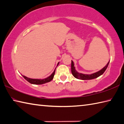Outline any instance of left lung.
I'll return each instance as SVG.
<instances>
[{"mask_svg":"<svg viewBox=\"0 0 124 124\" xmlns=\"http://www.w3.org/2000/svg\"><path fill=\"white\" fill-rule=\"evenodd\" d=\"M109 61L107 63V64L106 65V66L103 67V68L101 69L100 70L98 71V72L94 73L92 74H84L82 73H78V72L76 70L75 67H74V63L73 61L71 60V73L73 74V75L76 78L80 80H92L94 79V78H97L99 76L102 75L103 74V73L106 70L109 64Z\"/></svg>","mask_w":124,"mask_h":124,"instance_id":"8db88e82","label":"left lung"}]
</instances>
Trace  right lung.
Returning a JSON list of instances; mask_svg holds the SVG:
<instances>
[{
  "label": "right lung",
  "mask_w": 124,
  "mask_h": 124,
  "mask_svg": "<svg viewBox=\"0 0 124 124\" xmlns=\"http://www.w3.org/2000/svg\"><path fill=\"white\" fill-rule=\"evenodd\" d=\"M58 64H59V62H58L57 63V66L58 65ZM56 68L55 69L53 73L51 74L50 76H48V78H44V79H33V78H27L26 76H24V75H22V76H23V78H25V79L26 81H28L29 82H30V84H31L42 85V84H46V83L50 82L53 79L55 73Z\"/></svg>",
  "instance_id": "add662e5"
}]
</instances>
